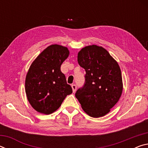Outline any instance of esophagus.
<instances>
[{"mask_svg":"<svg viewBox=\"0 0 148 148\" xmlns=\"http://www.w3.org/2000/svg\"><path fill=\"white\" fill-rule=\"evenodd\" d=\"M72 91H73V92H76V89H77V86H76V85H75V84L72 85Z\"/></svg>","mask_w":148,"mask_h":148,"instance_id":"34e87169","label":"esophagus"}]
</instances>
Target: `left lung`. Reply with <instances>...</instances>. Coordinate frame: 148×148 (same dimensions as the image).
<instances>
[{"label": "left lung", "instance_id": "1", "mask_svg": "<svg viewBox=\"0 0 148 148\" xmlns=\"http://www.w3.org/2000/svg\"><path fill=\"white\" fill-rule=\"evenodd\" d=\"M77 62L86 74L84 86L77 90L75 96L89 116H104L118 102L122 93L119 64L106 49L96 45L80 50Z\"/></svg>", "mask_w": 148, "mask_h": 148}]
</instances>
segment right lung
Wrapping results in <instances>:
<instances>
[{"instance_id": "add662e5", "label": "right lung", "mask_w": 148, "mask_h": 148, "mask_svg": "<svg viewBox=\"0 0 148 148\" xmlns=\"http://www.w3.org/2000/svg\"><path fill=\"white\" fill-rule=\"evenodd\" d=\"M69 55L66 47L51 45L30 66L25 79V92L30 104L38 112L52 114L72 92L61 71V64Z\"/></svg>"}]
</instances>
